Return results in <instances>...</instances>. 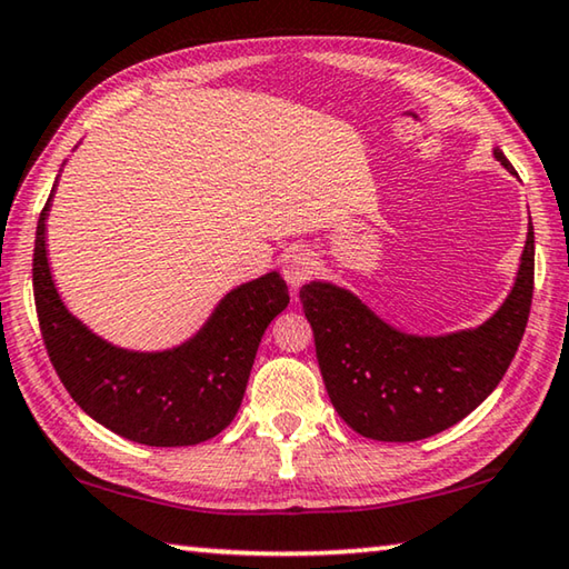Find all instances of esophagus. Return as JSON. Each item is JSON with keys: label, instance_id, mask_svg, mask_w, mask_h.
I'll return each instance as SVG.
<instances>
[{"label": "esophagus", "instance_id": "34e87169", "mask_svg": "<svg viewBox=\"0 0 569 569\" xmlns=\"http://www.w3.org/2000/svg\"><path fill=\"white\" fill-rule=\"evenodd\" d=\"M313 271H316V258L308 253L306 248H291L283 256V278L293 291L301 283H306L308 278L313 276Z\"/></svg>", "mask_w": 569, "mask_h": 569}]
</instances>
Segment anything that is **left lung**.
Segmentation results:
<instances>
[{"label": "left lung", "mask_w": 569, "mask_h": 569, "mask_svg": "<svg viewBox=\"0 0 569 569\" xmlns=\"http://www.w3.org/2000/svg\"><path fill=\"white\" fill-rule=\"evenodd\" d=\"M495 158L515 172L499 148ZM532 288V220L512 291L477 329L403 333L346 288L306 283L301 303L333 409L356 435L377 441H419L455 427L497 389L512 363L527 329Z\"/></svg>", "instance_id": "obj_1"}]
</instances>
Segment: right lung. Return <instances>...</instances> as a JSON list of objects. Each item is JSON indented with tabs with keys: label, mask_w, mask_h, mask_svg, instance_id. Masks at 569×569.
<instances>
[{
	"label": "right lung",
	"mask_w": 569,
	"mask_h": 569,
	"mask_svg": "<svg viewBox=\"0 0 569 569\" xmlns=\"http://www.w3.org/2000/svg\"><path fill=\"white\" fill-rule=\"evenodd\" d=\"M54 188L37 223L32 283L57 377L84 413L138 445L190 447L213 439L238 413L258 343L288 306L281 273L226 293L203 329L176 349H120L67 311L57 293L44 238Z\"/></svg>",
	"instance_id": "right-lung-1"
}]
</instances>
